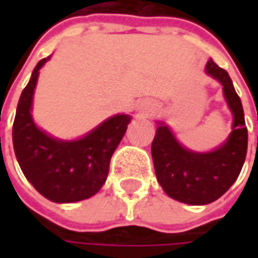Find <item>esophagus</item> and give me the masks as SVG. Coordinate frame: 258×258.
Returning <instances> with one entry per match:
<instances>
[{
  "mask_svg": "<svg viewBox=\"0 0 258 258\" xmlns=\"http://www.w3.org/2000/svg\"><path fill=\"white\" fill-rule=\"evenodd\" d=\"M141 109L144 110L145 113H149V112H152L155 109L154 103H151V102H145V103L141 104Z\"/></svg>",
  "mask_w": 258,
  "mask_h": 258,
  "instance_id": "34e87169",
  "label": "esophagus"
}]
</instances>
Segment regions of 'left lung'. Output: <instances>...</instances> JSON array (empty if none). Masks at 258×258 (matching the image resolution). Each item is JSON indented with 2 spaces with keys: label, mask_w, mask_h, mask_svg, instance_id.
Masks as SVG:
<instances>
[{
  "label": "left lung",
  "mask_w": 258,
  "mask_h": 258,
  "mask_svg": "<svg viewBox=\"0 0 258 258\" xmlns=\"http://www.w3.org/2000/svg\"><path fill=\"white\" fill-rule=\"evenodd\" d=\"M207 73L221 82L224 96L234 114L228 141L214 152L195 154L182 148L168 126L161 124L151 148L155 173L165 192L179 203L191 205L213 203L227 192L241 172L247 155L248 135L243 104L233 82L213 58L207 63Z\"/></svg>",
  "instance_id": "8db88e82"
}]
</instances>
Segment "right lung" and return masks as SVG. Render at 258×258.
I'll return each mask as SVG.
<instances>
[{"instance_id":"add662e5","label":"right lung","mask_w":258,"mask_h":258,"mask_svg":"<svg viewBox=\"0 0 258 258\" xmlns=\"http://www.w3.org/2000/svg\"><path fill=\"white\" fill-rule=\"evenodd\" d=\"M48 58L40 60L18 100L13 144L25 178L38 192L54 203H76L90 198L107 178L114 149L120 144L131 117L117 114L85 138L63 142L41 132L31 119V102L38 70Z\"/></svg>"}]
</instances>
